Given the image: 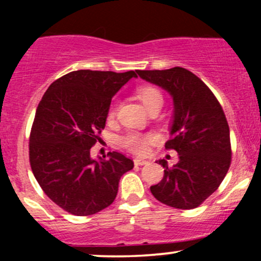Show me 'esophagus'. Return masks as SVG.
Masks as SVG:
<instances>
[{
	"mask_svg": "<svg viewBox=\"0 0 261 261\" xmlns=\"http://www.w3.org/2000/svg\"><path fill=\"white\" fill-rule=\"evenodd\" d=\"M148 161L141 160V158H135L134 160V164L135 166H143V164H147Z\"/></svg>",
	"mask_w": 261,
	"mask_h": 261,
	"instance_id": "34e87169",
	"label": "esophagus"
}]
</instances>
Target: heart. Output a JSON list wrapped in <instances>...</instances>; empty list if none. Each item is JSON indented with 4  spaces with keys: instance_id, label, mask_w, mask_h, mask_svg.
<instances>
[{
    "instance_id": "obj_1",
    "label": "heart",
    "mask_w": 261,
    "mask_h": 261,
    "mask_svg": "<svg viewBox=\"0 0 261 261\" xmlns=\"http://www.w3.org/2000/svg\"><path fill=\"white\" fill-rule=\"evenodd\" d=\"M137 98L142 101L143 106L147 108V110L161 108L163 104V94L157 87L152 85H143L136 88ZM119 103L118 100L113 99L110 101L107 110L108 121H113L118 114ZM157 141V137L153 134H140V133H128L121 137L120 142L122 147L128 149L135 154L143 155L148 152L149 146Z\"/></svg>"
}]
</instances>
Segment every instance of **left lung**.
<instances>
[{
	"instance_id": "left-lung-1",
	"label": "left lung",
	"mask_w": 261,
	"mask_h": 261,
	"mask_svg": "<svg viewBox=\"0 0 261 261\" xmlns=\"http://www.w3.org/2000/svg\"><path fill=\"white\" fill-rule=\"evenodd\" d=\"M141 79L167 89L174 100V120L166 149L179 162L168 167L151 193L170 207L191 210L217 190L232 161L229 126L220 101L196 74L182 67L136 70Z\"/></svg>"
}]
</instances>
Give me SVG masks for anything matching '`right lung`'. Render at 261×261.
Returning <instances> with one entry per match:
<instances>
[{
    "mask_svg": "<svg viewBox=\"0 0 261 261\" xmlns=\"http://www.w3.org/2000/svg\"><path fill=\"white\" fill-rule=\"evenodd\" d=\"M133 77L136 71H72L53 82L39 103L29 162L44 193L68 214L89 216L112 205L121 175L134 168L119 152L91 158L113 95Z\"/></svg>",
    "mask_w": 261,
    "mask_h": 261,
    "instance_id": "right-lung-1",
    "label": "right lung"
}]
</instances>
